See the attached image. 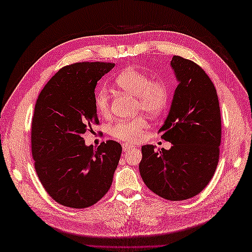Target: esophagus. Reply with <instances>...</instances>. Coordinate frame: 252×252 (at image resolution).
<instances>
[{
  "label": "esophagus",
  "instance_id": "esophagus-1",
  "mask_svg": "<svg viewBox=\"0 0 252 252\" xmlns=\"http://www.w3.org/2000/svg\"><path fill=\"white\" fill-rule=\"evenodd\" d=\"M122 148H123V151H125V152H129V151H131V149L133 148V146H131V145H126V144H123V145H122Z\"/></svg>",
  "mask_w": 252,
  "mask_h": 252
}]
</instances>
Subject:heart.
<instances>
[{
  "label": "heart",
  "mask_w": 252,
  "mask_h": 252,
  "mask_svg": "<svg viewBox=\"0 0 252 252\" xmlns=\"http://www.w3.org/2000/svg\"><path fill=\"white\" fill-rule=\"evenodd\" d=\"M116 85L123 92L136 97L135 111L151 116H159L167 109L170 103V85L164 79L152 78L149 74L135 68H126L118 74ZM95 109L103 117L110 114V97L106 89L101 88L94 95ZM148 123L142 116L131 120L118 121L112 125L109 133L121 142L136 143L141 140Z\"/></svg>",
  "instance_id": "obj_1"
}]
</instances>
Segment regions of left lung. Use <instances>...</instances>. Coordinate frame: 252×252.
Instances as JSON below:
<instances>
[{
  "mask_svg": "<svg viewBox=\"0 0 252 252\" xmlns=\"http://www.w3.org/2000/svg\"><path fill=\"white\" fill-rule=\"evenodd\" d=\"M171 66L179 84L158 133L172 146L169 151L142 146L140 173L155 194L179 201L198 195L211 181L220 156L222 126L217 90L205 70L176 55Z\"/></svg>",
  "mask_w": 252,
  "mask_h": 252,
  "instance_id": "8db88e82",
  "label": "left lung"
}]
</instances>
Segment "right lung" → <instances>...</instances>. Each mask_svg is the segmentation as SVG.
Returning a JSON list of instances; mask_svg holds the SVG:
<instances>
[{
    "label": "right lung",
    "instance_id": "right-lung-1",
    "mask_svg": "<svg viewBox=\"0 0 252 252\" xmlns=\"http://www.w3.org/2000/svg\"><path fill=\"white\" fill-rule=\"evenodd\" d=\"M114 63H74L45 84L34 106L31 152L41 184L61 205L93 206L110 189L122 147L115 141L85 146L82 135L98 125L94 91Z\"/></svg>",
    "mask_w": 252,
    "mask_h": 252
}]
</instances>
